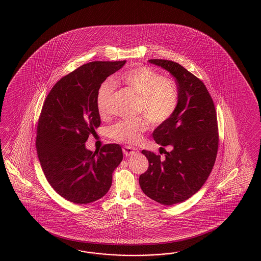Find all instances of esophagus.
Listing matches in <instances>:
<instances>
[{"instance_id": "1", "label": "esophagus", "mask_w": 261, "mask_h": 261, "mask_svg": "<svg viewBox=\"0 0 261 261\" xmlns=\"http://www.w3.org/2000/svg\"><path fill=\"white\" fill-rule=\"evenodd\" d=\"M122 152L125 156H131V155H134L135 153L137 152V148L132 147V146H124L122 148Z\"/></svg>"}]
</instances>
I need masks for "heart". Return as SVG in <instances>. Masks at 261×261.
Returning <instances> with one entry per match:
<instances>
[{
    "label": "heart",
    "instance_id": "obj_1",
    "mask_svg": "<svg viewBox=\"0 0 261 261\" xmlns=\"http://www.w3.org/2000/svg\"><path fill=\"white\" fill-rule=\"evenodd\" d=\"M120 79L139 95L137 114H142L152 125H161L170 119L179 102L178 89L172 79L146 66L123 72ZM116 89L113 80L106 79L96 93V107L100 116L107 115ZM146 118V119H147ZM143 117L122 119L109 128V136L117 142L134 144L147 130L148 122Z\"/></svg>",
    "mask_w": 261,
    "mask_h": 261
}]
</instances>
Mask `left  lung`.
Instances as JSON below:
<instances>
[{"instance_id":"8db88e82","label":"left lung","mask_w":261,"mask_h":261,"mask_svg":"<svg viewBox=\"0 0 261 261\" xmlns=\"http://www.w3.org/2000/svg\"><path fill=\"white\" fill-rule=\"evenodd\" d=\"M149 62L173 75L179 102L173 116L153 132L165 158L142 150L148 169L140 176L145 195L163 205L182 203L194 195L213 170L218 150V125L214 100L205 84L180 64L166 59ZM169 145L167 152L164 146ZM160 153L162 152L160 150Z\"/></svg>"}]
</instances>
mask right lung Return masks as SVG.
I'll return each instance as SVG.
<instances>
[{"label": "right lung", "mask_w": 261, "mask_h": 261, "mask_svg": "<svg viewBox=\"0 0 261 261\" xmlns=\"http://www.w3.org/2000/svg\"><path fill=\"white\" fill-rule=\"evenodd\" d=\"M125 62L82 65L57 81L43 104L36 133L40 164L51 188L74 204L84 205L103 197L123 158L117 143L93 152L85 142L100 125L96 107L99 85Z\"/></svg>", "instance_id": "add662e5"}]
</instances>
